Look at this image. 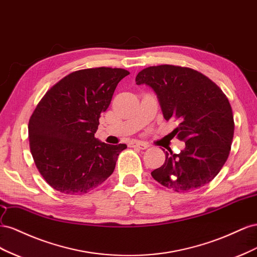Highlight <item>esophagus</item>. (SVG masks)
I'll return each mask as SVG.
<instances>
[{
  "label": "esophagus",
  "mask_w": 257,
  "mask_h": 257,
  "mask_svg": "<svg viewBox=\"0 0 257 257\" xmlns=\"http://www.w3.org/2000/svg\"><path fill=\"white\" fill-rule=\"evenodd\" d=\"M129 146H131V148H138L140 150H146L150 145L144 143V142H131V143H129Z\"/></svg>",
  "instance_id": "obj_1"
}]
</instances>
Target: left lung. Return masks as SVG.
Instances as JSON below:
<instances>
[{
  "label": "left lung",
  "mask_w": 257,
  "mask_h": 257,
  "mask_svg": "<svg viewBox=\"0 0 257 257\" xmlns=\"http://www.w3.org/2000/svg\"><path fill=\"white\" fill-rule=\"evenodd\" d=\"M137 85L152 87L166 120L185 149L166 152V160L151 174L177 193L208 184L221 171L231 149L234 122L226 94L202 73L179 65L161 64L138 73Z\"/></svg>",
  "instance_id": "obj_1"
}]
</instances>
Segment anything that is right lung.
Wrapping results in <instances>:
<instances>
[{"label":"right lung","instance_id":"add662e5","mask_svg":"<svg viewBox=\"0 0 257 257\" xmlns=\"http://www.w3.org/2000/svg\"><path fill=\"white\" fill-rule=\"evenodd\" d=\"M129 74L105 67L72 72L36 105L28 126L30 150L39 172L58 192L86 194L113 173L127 145L100 142L94 134L117 84Z\"/></svg>","mask_w":257,"mask_h":257}]
</instances>
